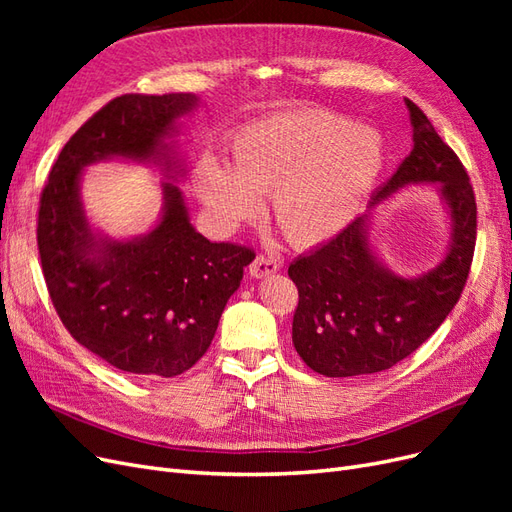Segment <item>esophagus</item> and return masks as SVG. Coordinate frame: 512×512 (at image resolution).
<instances>
[{"label": "esophagus", "instance_id": "obj_1", "mask_svg": "<svg viewBox=\"0 0 512 512\" xmlns=\"http://www.w3.org/2000/svg\"><path fill=\"white\" fill-rule=\"evenodd\" d=\"M277 271H280V262L269 258V256H256L250 265V273H252V277H256V280H265V277H269Z\"/></svg>", "mask_w": 512, "mask_h": 512}]
</instances>
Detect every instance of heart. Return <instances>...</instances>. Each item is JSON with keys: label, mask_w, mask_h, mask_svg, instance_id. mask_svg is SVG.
<instances>
[{"label": "heart", "mask_w": 512, "mask_h": 512, "mask_svg": "<svg viewBox=\"0 0 512 512\" xmlns=\"http://www.w3.org/2000/svg\"><path fill=\"white\" fill-rule=\"evenodd\" d=\"M228 162L207 153L192 185L222 230L256 215L269 194L271 220L292 245L335 239L356 220L386 168L382 136L352 121L297 108L245 123L228 143Z\"/></svg>", "instance_id": "heart-1"}]
</instances>
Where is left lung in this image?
I'll return each instance as SVG.
<instances>
[{"label":"left lung","instance_id":"obj_1","mask_svg":"<svg viewBox=\"0 0 512 512\" xmlns=\"http://www.w3.org/2000/svg\"><path fill=\"white\" fill-rule=\"evenodd\" d=\"M412 151L342 235L288 267L299 288L292 344L327 378L376 374L406 359L459 301L476 241V200L466 168L414 102ZM433 182L449 218V243L431 270L399 276L370 241L375 209L408 184Z\"/></svg>","mask_w":512,"mask_h":512}]
</instances>
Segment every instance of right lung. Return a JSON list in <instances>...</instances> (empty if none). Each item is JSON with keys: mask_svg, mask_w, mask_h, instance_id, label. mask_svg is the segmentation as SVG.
Returning <instances> with one entry per match:
<instances>
[{"mask_svg": "<svg viewBox=\"0 0 512 512\" xmlns=\"http://www.w3.org/2000/svg\"><path fill=\"white\" fill-rule=\"evenodd\" d=\"M194 94H128L108 102L61 149L42 190L38 250L53 305L70 335L134 376L175 378L211 346L224 307L254 252L213 243L190 222L179 188L181 119ZM123 159L167 179L161 218L149 233L115 240L90 224L84 168Z\"/></svg>", "mask_w": 512, "mask_h": 512, "instance_id": "right-lung-1", "label": "right lung"}]
</instances>
